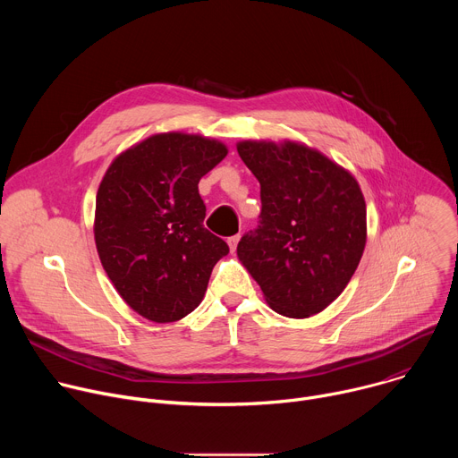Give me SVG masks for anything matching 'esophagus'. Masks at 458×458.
<instances>
[{"instance_id": "obj_1", "label": "esophagus", "mask_w": 458, "mask_h": 458, "mask_svg": "<svg viewBox=\"0 0 458 458\" xmlns=\"http://www.w3.org/2000/svg\"><path fill=\"white\" fill-rule=\"evenodd\" d=\"M239 239H241V235H239V233H237V235L228 237V246H230V250H232V251H235V248H237V244H239Z\"/></svg>"}]
</instances>
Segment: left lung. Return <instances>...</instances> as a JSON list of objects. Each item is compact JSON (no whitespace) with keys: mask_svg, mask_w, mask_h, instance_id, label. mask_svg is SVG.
Masks as SVG:
<instances>
[{"mask_svg":"<svg viewBox=\"0 0 458 458\" xmlns=\"http://www.w3.org/2000/svg\"><path fill=\"white\" fill-rule=\"evenodd\" d=\"M237 152L260 184L257 228L237 255L281 315L322 311L346 288L366 244V203L344 168L308 147L242 141Z\"/></svg>","mask_w":458,"mask_h":458,"instance_id":"obj_1","label":"left lung"}]
</instances>
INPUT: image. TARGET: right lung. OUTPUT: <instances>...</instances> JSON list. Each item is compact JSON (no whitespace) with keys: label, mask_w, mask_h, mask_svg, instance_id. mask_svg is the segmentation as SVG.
I'll use <instances>...</instances> for the list:
<instances>
[{"label":"right lung","mask_w":458,"mask_h":458,"mask_svg":"<svg viewBox=\"0 0 458 458\" xmlns=\"http://www.w3.org/2000/svg\"><path fill=\"white\" fill-rule=\"evenodd\" d=\"M223 143L157 134L108 166L96 198L101 265L124 302L154 322L199 306L228 244L203 225L199 181L226 157Z\"/></svg>","instance_id":"1"}]
</instances>
